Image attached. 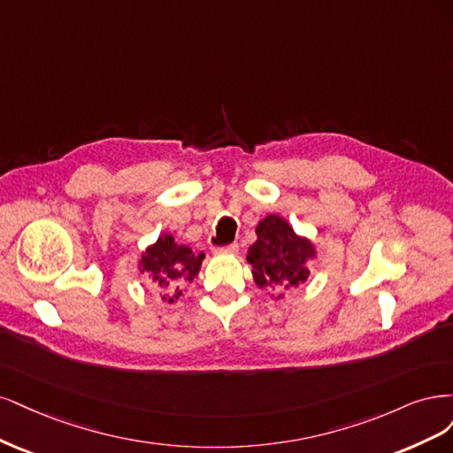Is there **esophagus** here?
I'll return each instance as SVG.
<instances>
[{"instance_id":"obj_1","label":"esophagus","mask_w":453,"mask_h":453,"mask_svg":"<svg viewBox=\"0 0 453 453\" xmlns=\"http://www.w3.org/2000/svg\"><path fill=\"white\" fill-rule=\"evenodd\" d=\"M214 250L218 254H237L239 252V244L237 242H231V244H226V246H218V248H214Z\"/></svg>"}]
</instances>
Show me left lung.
<instances>
[{
  "label": "left lung",
  "instance_id": "left-lung-1",
  "mask_svg": "<svg viewBox=\"0 0 453 453\" xmlns=\"http://www.w3.org/2000/svg\"><path fill=\"white\" fill-rule=\"evenodd\" d=\"M257 241L248 248V264H252L254 280L259 288L284 289L299 286L309 276L306 261L314 257L309 239L297 237L284 218L269 214L257 224Z\"/></svg>",
  "mask_w": 453,
  "mask_h": 453
}]
</instances>
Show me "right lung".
<instances>
[{"label": "right lung", "mask_w": 453, "mask_h": 453, "mask_svg": "<svg viewBox=\"0 0 453 453\" xmlns=\"http://www.w3.org/2000/svg\"><path fill=\"white\" fill-rule=\"evenodd\" d=\"M203 257V252L194 254L188 246L174 242L171 235H162L142 254L139 269L164 289L162 299L173 303L182 296L180 286L196 279Z\"/></svg>", "instance_id": "add662e5"}]
</instances>
